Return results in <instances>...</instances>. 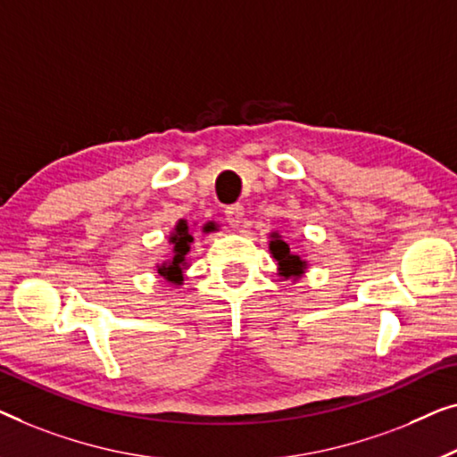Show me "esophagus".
Returning a JSON list of instances; mask_svg holds the SVG:
<instances>
[{
	"label": "esophagus",
	"mask_w": 457,
	"mask_h": 457,
	"mask_svg": "<svg viewBox=\"0 0 457 457\" xmlns=\"http://www.w3.org/2000/svg\"><path fill=\"white\" fill-rule=\"evenodd\" d=\"M242 217H244V207L242 204H229L226 209V220L231 228H237L242 223Z\"/></svg>",
	"instance_id": "34e87169"
}]
</instances>
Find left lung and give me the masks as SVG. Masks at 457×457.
Segmentation results:
<instances>
[{
  "label": "left lung",
  "mask_w": 457,
  "mask_h": 457,
  "mask_svg": "<svg viewBox=\"0 0 457 457\" xmlns=\"http://www.w3.org/2000/svg\"><path fill=\"white\" fill-rule=\"evenodd\" d=\"M269 248H271L273 253V259L278 261L279 265V273L284 275V278H295V275H302V271H304V261L300 259L298 254H292L290 253V246L281 240V237L278 234H273V240L271 244H269Z\"/></svg>",
  "instance_id": "left-lung-1"
}]
</instances>
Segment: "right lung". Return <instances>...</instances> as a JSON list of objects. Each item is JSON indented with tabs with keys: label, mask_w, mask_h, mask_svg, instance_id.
I'll return each instance as SVG.
<instances>
[{
	"label": "right lung",
	"mask_w": 457,
	"mask_h": 457,
	"mask_svg": "<svg viewBox=\"0 0 457 457\" xmlns=\"http://www.w3.org/2000/svg\"><path fill=\"white\" fill-rule=\"evenodd\" d=\"M170 242L173 244V259L170 262H165L157 269L159 275L165 279L173 281V284H179L182 281V267L186 261V254L190 250V242H192V234L188 229V223L179 221L176 226V231H173Z\"/></svg>",
	"instance_id": "add662e5"
}]
</instances>
